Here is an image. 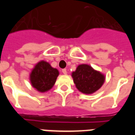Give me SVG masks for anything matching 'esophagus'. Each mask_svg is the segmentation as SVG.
<instances>
[{"label": "esophagus", "instance_id": "obj_1", "mask_svg": "<svg viewBox=\"0 0 135 135\" xmlns=\"http://www.w3.org/2000/svg\"><path fill=\"white\" fill-rule=\"evenodd\" d=\"M62 73L64 74H67V71H66V69H62Z\"/></svg>", "mask_w": 135, "mask_h": 135}]
</instances>
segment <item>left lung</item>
<instances>
[{"instance_id": "left-lung-1", "label": "left lung", "mask_w": 135, "mask_h": 135, "mask_svg": "<svg viewBox=\"0 0 135 135\" xmlns=\"http://www.w3.org/2000/svg\"><path fill=\"white\" fill-rule=\"evenodd\" d=\"M76 89L82 93L90 95L101 88L105 76L88 64H80L71 73Z\"/></svg>"}]
</instances>
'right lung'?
Masks as SVG:
<instances>
[{"mask_svg":"<svg viewBox=\"0 0 135 135\" xmlns=\"http://www.w3.org/2000/svg\"><path fill=\"white\" fill-rule=\"evenodd\" d=\"M59 75V70L51 66L48 62L40 61L36 64L30 74L31 85L40 93L50 90Z\"/></svg>","mask_w":135,"mask_h":135,"instance_id":"add662e5","label":"right lung"}]
</instances>
